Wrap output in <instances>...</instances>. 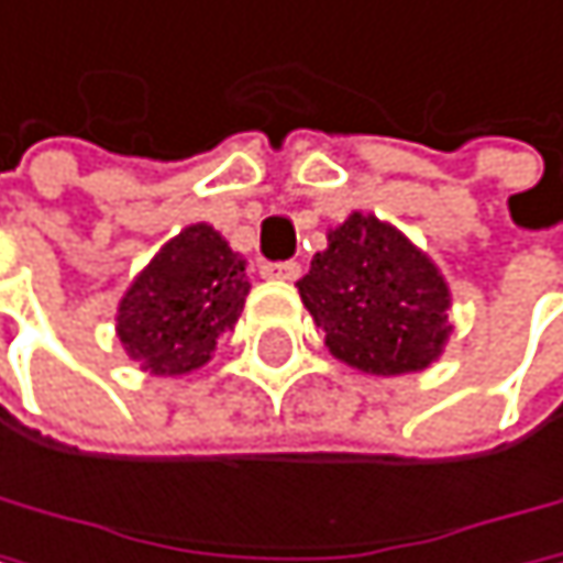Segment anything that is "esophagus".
<instances>
[{
  "label": "esophagus",
  "instance_id": "obj_1",
  "mask_svg": "<svg viewBox=\"0 0 563 563\" xmlns=\"http://www.w3.org/2000/svg\"><path fill=\"white\" fill-rule=\"evenodd\" d=\"M262 275L275 278V282H295L301 275V265L298 262H268V265H262Z\"/></svg>",
  "mask_w": 563,
  "mask_h": 563
}]
</instances>
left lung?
Segmentation results:
<instances>
[{
	"instance_id": "8db88e82",
	"label": "left lung",
	"mask_w": 563,
	"mask_h": 563,
	"mask_svg": "<svg viewBox=\"0 0 563 563\" xmlns=\"http://www.w3.org/2000/svg\"><path fill=\"white\" fill-rule=\"evenodd\" d=\"M298 295L325 345L373 376L419 373L450 339V288L406 234L373 214H349L329 231Z\"/></svg>"
}]
</instances>
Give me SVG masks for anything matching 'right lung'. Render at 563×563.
I'll return each mask as SVG.
<instances>
[{
    "label": "right lung",
    "instance_id": "add662e5",
    "mask_svg": "<svg viewBox=\"0 0 563 563\" xmlns=\"http://www.w3.org/2000/svg\"><path fill=\"white\" fill-rule=\"evenodd\" d=\"M247 291L244 258L211 224H190L120 298L117 335L140 369L154 376L194 373L234 329Z\"/></svg>",
    "mask_w": 563,
    "mask_h": 563
}]
</instances>
